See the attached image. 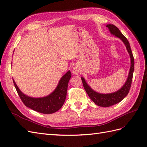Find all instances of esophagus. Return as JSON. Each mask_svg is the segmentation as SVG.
I'll use <instances>...</instances> for the list:
<instances>
[{
  "instance_id": "esophagus-1",
  "label": "esophagus",
  "mask_w": 147,
  "mask_h": 147,
  "mask_svg": "<svg viewBox=\"0 0 147 147\" xmlns=\"http://www.w3.org/2000/svg\"><path fill=\"white\" fill-rule=\"evenodd\" d=\"M81 73V69L80 67L78 65L74 66V67L73 68V73L75 75H79Z\"/></svg>"
}]
</instances>
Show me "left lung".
Listing matches in <instances>:
<instances>
[{"mask_svg":"<svg viewBox=\"0 0 147 147\" xmlns=\"http://www.w3.org/2000/svg\"><path fill=\"white\" fill-rule=\"evenodd\" d=\"M106 26L108 28L109 31L111 33V34L117 37H118L123 42L129 54V57H130L131 63L127 81H126L125 84L123 85V86L120 89H119L117 91L113 92V93L106 94L98 93V92L95 91L92 89L89 86V84L86 83V80H85L83 77H81V80L82 82H83L84 88L85 91H86L88 96H89L91 100L95 104L99 106V107H109L112 105L117 104L120 103L121 100H123L127 96L131 84L133 74H134V56H133L130 45H129L128 40L122 34L120 30L113 24H107Z\"/></svg>","mask_w":147,"mask_h":147,"instance_id":"left-lung-1","label":"left lung"}]
</instances>
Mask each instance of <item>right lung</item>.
Segmentation results:
<instances>
[{
	"mask_svg": "<svg viewBox=\"0 0 147 147\" xmlns=\"http://www.w3.org/2000/svg\"><path fill=\"white\" fill-rule=\"evenodd\" d=\"M71 77V71H68L61 77L56 89L52 93L46 96L40 98L30 97L23 93L17 86L15 81L12 80L20 98L27 107L41 113L51 114L63 107L66 98L67 85Z\"/></svg>",
	"mask_w": 147,
	"mask_h": 147,
	"instance_id": "right-lung-1",
	"label": "right lung"
}]
</instances>
